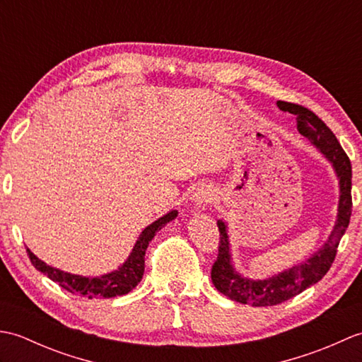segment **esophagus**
I'll return each mask as SVG.
<instances>
[{"label":"esophagus","instance_id":"esophagus-1","mask_svg":"<svg viewBox=\"0 0 362 362\" xmlns=\"http://www.w3.org/2000/svg\"><path fill=\"white\" fill-rule=\"evenodd\" d=\"M193 204H194V209H197V210H205L206 209V205L209 204H211V201H213V193H211V189L209 188V187H199L196 191H194V194H193Z\"/></svg>","mask_w":362,"mask_h":362}]
</instances>
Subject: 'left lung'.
Wrapping results in <instances>:
<instances>
[{
	"label": "left lung",
	"mask_w": 362,
	"mask_h": 362,
	"mask_svg": "<svg viewBox=\"0 0 362 362\" xmlns=\"http://www.w3.org/2000/svg\"><path fill=\"white\" fill-rule=\"evenodd\" d=\"M276 105L283 112L296 115L298 132L332 163L339 182V202H337L334 227L319 250L302 263L261 280L249 279L236 271L232 249H230L227 222L222 219L218 221L221 241L218 259L214 261L211 269V281L221 294L235 302L249 303L252 306L283 303L324 279L333 264L337 245L349 227L351 216V165L334 134L317 115L302 105L284 101H279Z\"/></svg>",
	"instance_id": "8db88e82"
}]
</instances>
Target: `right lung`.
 Instances as JSON below:
<instances>
[{"instance_id": "1", "label": "right lung", "mask_w": 362, "mask_h": 362, "mask_svg": "<svg viewBox=\"0 0 362 362\" xmlns=\"http://www.w3.org/2000/svg\"><path fill=\"white\" fill-rule=\"evenodd\" d=\"M179 211L171 210L168 211L165 216L153 221L152 224L146 227L138 236V240L134 245L132 252L127 257V259L118 266L117 271H112L109 274H104L101 276H83L78 274H70L65 271H60L57 267H52L46 264L38 257H35L30 249L28 250V255L30 258V263L34 264L37 271L48 275L52 281H57L60 286L66 289L71 294H81L87 298H112L118 296L129 294L138 283L141 281L144 274V253L148 249L152 238L156 236L161 227H165L168 222H171L177 218Z\"/></svg>"}]
</instances>
